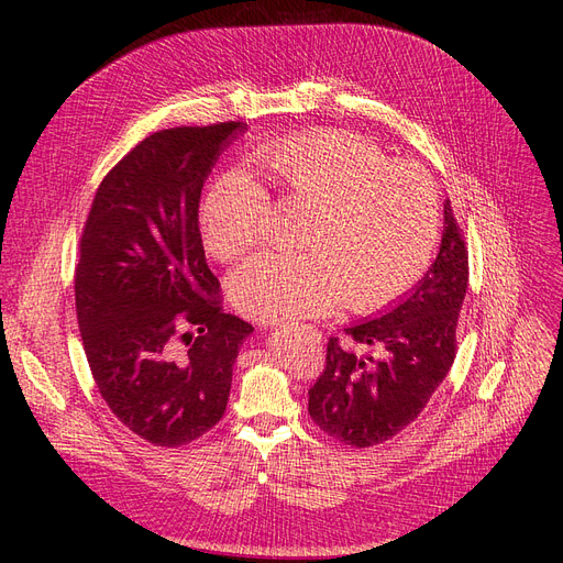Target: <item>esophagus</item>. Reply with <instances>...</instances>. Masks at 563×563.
Here are the masks:
<instances>
[{"label":"esophagus","instance_id":"obj_1","mask_svg":"<svg viewBox=\"0 0 563 563\" xmlns=\"http://www.w3.org/2000/svg\"><path fill=\"white\" fill-rule=\"evenodd\" d=\"M314 333H317V331H314Z\"/></svg>","mask_w":563,"mask_h":563}]
</instances>
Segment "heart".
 Listing matches in <instances>:
<instances>
[{"mask_svg":"<svg viewBox=\"0 0 563 563\" xmlns=\"http://www.w3.org/2000/svg\"><path fill=\"white\" fill-rule=\"evenodd\" d=\"M289 205L308 210L301 255L262 253L230 280L234 306L260 321L346 310L372 312L416 283L440 225L429 170L393 162L358 134L321 130L262 145L253 155ZM274 217L272 196L249 170L232 168L207 187L200 232L207 251L236 260L255 249Z\"/></svg>","mask_w":563,"mask_h":563,"instance_id":"b5f03b06","label":"heart"}]
</instances>
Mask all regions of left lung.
Returning a JSON list of instances; mask_svg holds the SVG:
<instances>
[{
	"instance_id": "8db88e82",
	"label": "left lung",
	"mask_w": 563,
	"mask_h": 563,
	"mask_svg": "<svg viewBox=\"0 0 563 563\" xmlns=\"http://www.w3.org/2000/svg\"><path fill=\"white\" fill-rule=\"evenodd\" d=\"M467 289V246L452 202L435 262L406 299L380 317L344 329L327 346V365L308 390L312 422L342 445L374 448L416 422L456 358L459 312Z\"/></svg>"
}]
</instances>
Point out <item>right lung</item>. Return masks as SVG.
<instances>
[{"label":"right lung","instance_id":"right-lung-1","mask_svg":"<svg viewBox=\"0 0 563 563\" xmlns=\"http://www.w3.org/2000/svg\"><path fill=\"white\" fill-rule=\"evenodd\" d=\"M246 123L145 136L100 183L75 269L81 344L96 386L139 438L183 448L225 412L253 333L225 314L198 230L202 185Z\"/></svg>","mask_w":563,"mask_h":563}]
</instances>
